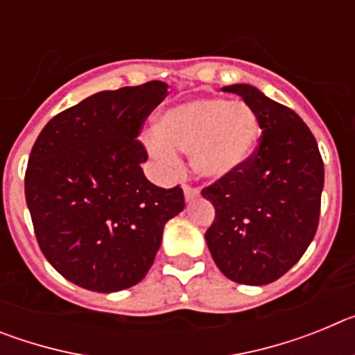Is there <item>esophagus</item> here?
Segmentation results:
<instances>
[{
    "label": "esophagus",
    "mask_w": 355,
    "mask_h": 355,
    "mask_svg": "<svg viewBox=\"0 0 355 355\" xmlns=\"http://www.w3.org/2000/svg\"><path fill=\"white\" fill-rule=\"evenodd\" d=\"M183 193L187 200H193L196 197H199V190H197V188H192L190 184H183Z\"/></svg>",
    "instance_id": "obj_1"
}]
</instances>
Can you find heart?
I'll return each mask as SVG.
<instances>
[{"label": "heart", "mask_w": 355, "mask_h": 355, "mask_svg": "<svg viewBox=\"0 0 355 355\" xmlns=\"http://www.w3.org/2000/svg\"><path fill=\"white\" fill-rule=\"evenodd\" d=\"M156 133L147 135L149 155L165 167L178 162L175 150L190 153V163L205 180H225L243 168L259 139V121L245 103L200 97L162 112Z\"/></svg>", "instance_id": "b5f03b06"}]
</instances>
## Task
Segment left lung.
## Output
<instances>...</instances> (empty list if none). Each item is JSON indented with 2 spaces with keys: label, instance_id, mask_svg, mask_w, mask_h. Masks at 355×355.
Masks as SVG:
<instances>
[{
  "label": "left lung",
  "instance_id": "8db88e82",
  "mask_svg": "<svg viewBox=\"0 0 355 355\" xmlns=\"http://www.w3.org/2000/svg\"><path fill=\"white\" fill-rule=\"evenodd\" d=\"M222 90L238 94L254 110L261 142L243 168L202 190L215 206L205 238L225 277L261 286L286 274L315 238L324 162L315 137L293 110L252 85Z\"/></svg>",
  "mask_w": 355,
  "mask_h": 355
}]
</instances>
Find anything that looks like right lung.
I'll use <instances>...</instances> for the list:
<instances>
[{
	"instance_id": "right-lung-1",
	"label": "right lung",
	"mask_w": 355,
	"mask_h": 355,
	"mask_svg": "<svg viewBox=\"0 0 355 355\" xmlns=\"http://www.w3.org/2000/svg\"><path fill=\"white\" fill-rule=\"evenodd\" d=\"M167 87L94 94L53 117L33 144L24 196L37 241L53 268L85 290L140 283L165 224L184 209L180 187L165 190L144 175L147 153L137 140Z\"/></svg>"
}]
</instances>
